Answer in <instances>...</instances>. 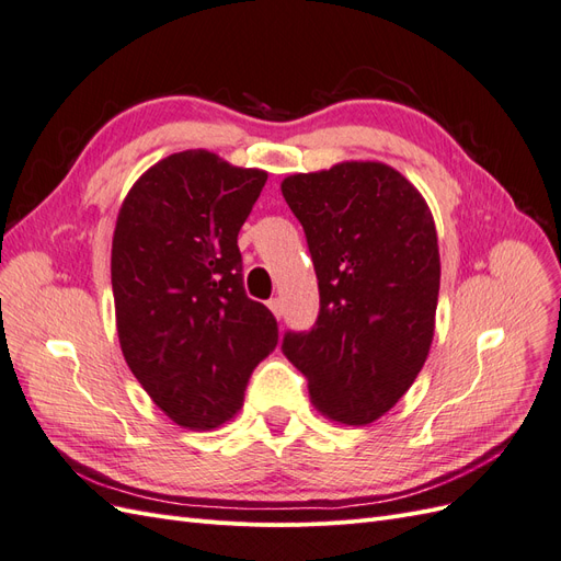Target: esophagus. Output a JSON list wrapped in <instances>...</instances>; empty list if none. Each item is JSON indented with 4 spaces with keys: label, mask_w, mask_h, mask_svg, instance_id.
I'll return each mask as SVG.
<instances>
[{
    "label": "esophagus",
    "mask_w": 561,
    "mask_h": 561,
    "mask_svg": "<svg viewBox=\"0 0 561 561\" xmlns=\"http://www.w3.org/2000/svg\"><path fill=\"white\" fill-rule=\"evenodd\" d=\"M268 309H271V313H274L276 318L283 316V304H280V299H271V301H268Z\"/></svg>",
    "instance_id": "34e87169"
}]
</instances>
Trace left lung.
Listing matches in <instances>:
<instances>
[{"instance_id": "obj_1", "label": "left lung", "mask_w": 561, "mask_h": 561, "mask_svg": "<svg viewBox=\"0 0 561 561\" xmlns=\"http://www.w3.org/2000/svg\"><path fill=\"white\" fill-rule=\"evenodd\" d=\"M307 233L320 313L287 332L283 353L316 410L367 426L393 407L428 358L439 293L433 213L416 186L379 161H344L280 182Z\"/></svg>"}]
</instances>
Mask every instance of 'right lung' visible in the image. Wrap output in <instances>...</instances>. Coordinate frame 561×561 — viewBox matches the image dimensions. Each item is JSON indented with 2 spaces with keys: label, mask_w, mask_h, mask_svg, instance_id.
<instances>
[{
  "label": "right lung",
  "mask_w": 561,
  "mask_h": 561,
  "mask_svg": "<svg viewBox=\"0 0 561 561\" xmlns=\"http://www.w3.org/2000/svg\"><path fill=\"white\" fill-rule=\"evenodd\" d=\"M264 182L260 168L186 149L151 165L118 208V344L147 396L182 428L233 419L252 369L278 344L274 313L245 295L239 250Z\"/></svg>",
  "instance_id": "obj_1"
}]
</instances>
